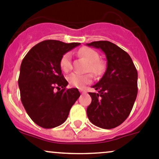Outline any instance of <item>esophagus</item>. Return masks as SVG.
<instances>
[{
	"label": "esophagus",
	"mask_w": 159,
	"mask_h": 159,
	"mask_svg": "<svg viewBox=\"0 0 159 159\" xmlns=\"http://www.w3.org/2000/svg\"><path fill=\"white\" fill-rule=\"evenodd\" d=\"M79 91H80V92L82 93V94H84V93L86 92V91H85V90H84V89H80Z\"/></svg>",
	"instance_id": "1"
}]
</instances>
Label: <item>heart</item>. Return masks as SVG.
<instances>
[{
    "label": "heart",
    "instance_id": "1",
    "mask_svg": "<svg viewBox=\"0 0 159 159\" xmlns=\"http://www.w3.org/2000/svg\"><path fill=\"white\" fill-rule=\"evenodd\" d=\"M79 57L85 59L89 65L87 66L88 71L91 72L95 76H101L106 69V63L104 60L99 58V54L95 50L89 47H83L78 51ZM71 56L69 52L66 53L61 57L60 60V67L62 70L68 72L71 69ZM68 81L70 85L75 88L81 89L85 84H89L92 81V75L90 73L81 75L78 73H73L69 75Z\"/></svg>",
    "mask_w": 159,
    "mask_h": 159
}]
</instances>
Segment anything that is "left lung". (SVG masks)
<instances>
[{
	"label": "left lung",
	"mask_w": 159,
	"mask_h": 159,
	"mask_svg": "<svg viewBox=\"0 0 159 159\" xmlns=\"http://www.w3.org/2000/svg\"><path fill=\"white\" fill-rule=\"evenodd\" d=\"M88 46L102 49L106 55L107 69L89 92L91 103L88 118L99 128L118 127L129 117L138 94V72L126 51L108 41H93Z\"/></svg>",
	"instance_id": "8db88e82"
}]
</instances>
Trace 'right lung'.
<instances>
[{"label": "right lung", "mask_w": 159, "mask_h": 159, "mask_svg": "<svg viewBox=\"0 0 159 159\" xmlns=\"http://www.w3.org/2000/svg\"><path fill=\"white\" fill-rule=\"evenodd\" d=\"M79 44L46 40L34 46L22 61L18 78L20 100L40 127L53 129L63 124L81 95L78 89H66L68 82L60 67L62 56Z\"/></svg>", "instance_id": "obj_1"}]
</instances>
